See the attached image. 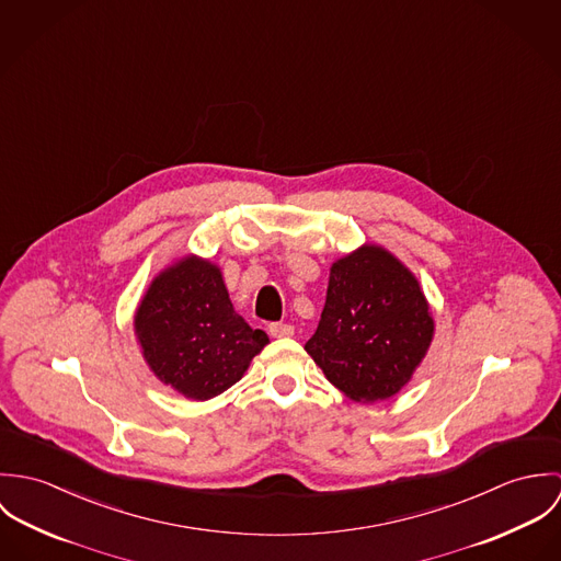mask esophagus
I'll use <instances>...</instances> for the list:
<instances>
[{
  "label": "esophagus",
  "mask_w": 561,
  "mask_h": 561,
  "mask_svg": "<svg viewBox=\"0 0 561 561\" xmlns=\"http://www.w3.org/2000/svg\"><path fill=\"white\" fill-rule=\"evenodd\" d=\"M270 334L274 339H289V336H294V325L291 323H272Z\"/></svg>",
  "instance_id": "esophagus-1"
}]
</instances>
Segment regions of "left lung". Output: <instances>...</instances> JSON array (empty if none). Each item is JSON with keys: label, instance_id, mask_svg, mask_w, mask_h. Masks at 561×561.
I'll return each instance as SVG.
<instances>
[{"label": "left lung", "instance_id": "obj_1", "mask_svg": "<svg viewBox=\"0 0 561 561\" xmlns=\"http://www.w3.org/2000/svg\"><path fill=\"white\" fill-rule=\"evenodd\" d=\"M434 339L416 276L378 243L330 265L320 325L305 350L345 398L376 403L412 380Z\"/></svg>", "mask_w": 561, "mask_h": 561}]
</instances>
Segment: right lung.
Returning <instances> with one entry per match:
<instances>
[{"label": "right lung", "instance_id": "obj_1", "mask_svg": "<svg viewBox=\"0 0 561 561\" xmlns=\"http://www.w3.org/2000/svg\"><path fill=\"white\" fill-rule=\"evenodd\" d=\"M134 332L149 369L185 400L225 393L270 343L233 309L222 270L198 254L163 267L145 291Z\"/></svg>", "mask_w": 561, "mask_h": 561}]
</instances>
